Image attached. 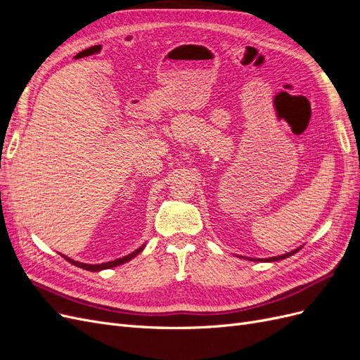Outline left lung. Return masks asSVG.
<instances>
[{
	"label": "left lung",
	"mask_w": 360,
	"mask_h": 360,
	"mask_svg": "<svg viewBox=\"0 0 360 360\" xmlns=\"http://www.w3.org/2000/svg\"><path fill=\"white\" fill-rule=\"evenodd\" d=\"M299 249H300V248L294 249V250H291V252H287V254H284V255H279V257H270V258H246V257H243V258H246V259H250V261H266V263H269V261H279V259L288 258V257H291L292 254H296Z\"/></svg>",
	"instance_id": "8db88e82"
}]
</instances>
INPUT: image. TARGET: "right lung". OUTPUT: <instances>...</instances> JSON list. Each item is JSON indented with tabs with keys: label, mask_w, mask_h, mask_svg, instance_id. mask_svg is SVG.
<instances>
[{
	"label": "right lung",
	"mask_w": 360,
	"mask_h": 360,
	"mask_svg": "<svg viewBox=\"0 0 360 360\" xmlns=\"http://www.w3.org/2000/svg\"><path fill=\"white\" fill-rule=\"evenodd\" d=\"M144 246L146 245H143L141 248H138L136 250H134L132 254H129V255H124L123 258H117V259H114V261H108V263H102V264H85V263H79V261H75V259H72V258H69V257H66V255H63V258H66L69 263H72L73 266H76V267H81V269H85V270H89V271H101V270H105V269H111V267H117V266H120V264H124V263H127L129 259H132V258H135L141 250L144 249Z\"/></svg>",
	"instance_id": "add662e5"
}]
</instances>
